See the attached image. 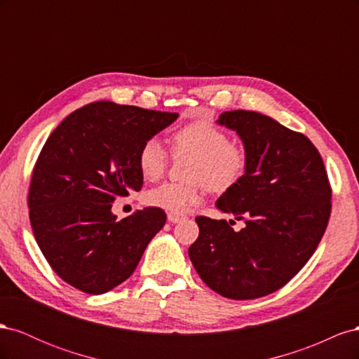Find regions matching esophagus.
I'll list each match as a JSON object with an SVG mask.
<instances>
[{"instance_id":"obj_1","label":"esophagus","mask_w":359,"mask_h":359,"mask_svg":"<svg viewBox=\"0 0 359 359\" xmlns=\"http://www.w3.org/2000/svg\"><path fill=\"white\" fill-rule=\"evenodd\" d=\"M184 219H186V215H182V214H177V212H169L168 214V220L170 223H178V222H181Z\"/></svg>"}]
</instances>
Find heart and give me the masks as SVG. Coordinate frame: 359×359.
I'll list each match as a JSON object with an SVG mask.
<instances>
[{"label": "heart", "mask_w": 359, "mask_h": 359, "mask_svg": "<svg viewBox=\"0 0 359 359\" xmlns=\"http://www.w3.org/2000/svg\"><path fill=\"white\" fill-rule=\"evenodd\" d=\"M175 156H191L190 182H163L147 191L145 202L170 212H186L203 199L206 189L226 191L236 186L247 170L245 148L227 139L222 128L208 121H194L172 135ZM169 154L157 137L145 140L137 154L139 170L147 180H158L166 170Z\"/></svg>", "instance_id": "heart-1"}]
</instances>
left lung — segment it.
<instances>
[{"label": "left lung", "mask_w": 359, "mask_h": 359, "mask_svg": "<svg viewBox=\"0 0 359 359\" xmlns=\"http://www.w3.org/2000/svg\"><path fill=\"white\" fill-rule=\"evenodd\" d=\"M247 151V170L215 206L244 220L198 217L189 256L203 283L224 298L269 295L297 276L320 243L331 212V187L310 139L253 111L223 112Z\"/></svg>", "instance_id": "8db88e82"}]
</instances>
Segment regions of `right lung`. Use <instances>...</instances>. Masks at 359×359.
<instances>
[{"label":"right lung","instance_id":"obj_1","mask_svg":"<svg viewBox=\"0 0 359 359\" xmlns=\"http://www.w3.org/2000/svg\"><path fill=\"white\" fill-rule=\"evenodd\" d=\"M177 118L103 100L72 112L48 137L31 178L29 220L66 283L100 295L133 274L166 214L148 206L118 220L112 203L142 189L139 149Z\"/></svg>","mask_w":359,"mask_h":359}]
</instances>
